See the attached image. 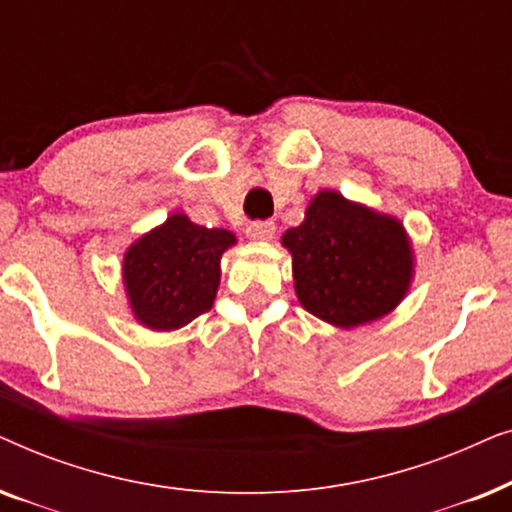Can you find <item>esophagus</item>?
<instances>
[{
    "mask_svg": "<svg viewBox=\"0 0 512 512\" xmlns=\"http://www.w3.org/2000/svg\"><path fill=\"white\" fill-rule=\"evenodd\" d=\"M275 230L277 228L272 221H254V223H249L247 235L251 237V240H272Z\"/></svg>",
    "mask_w": 512,
    "mask_h": 512,
    "instance_id": "34e87169",
    "label": "esophagus"
}]
</instances>
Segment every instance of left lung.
<instances>
[{"label":"left lung","instance_id":"left-lung-1","mask_svg":"<svg viewBox=\"0 0 512 512\" xmlns=\"http://www.w3.org/2000/svg\"><path fill=\"white\" fill-rule=\"evenodd\" d=\"M300 305L338 328L382 319L405 298L415 261L403 223L335 191L310 200L282 235Z\"/></svg>","mask_w":512,"mask_h":512}]
</instances>
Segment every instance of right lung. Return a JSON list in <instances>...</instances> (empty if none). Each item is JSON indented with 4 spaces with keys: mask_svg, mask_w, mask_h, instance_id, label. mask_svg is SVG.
Wrapping results in <instances>:
<instances>
[{
    "mask_svg": "<svg viewBox=\"0 0 512 512\" xmlns=\"http://www.w3.org/2000/svg\"><path fill=\"white\" fill-rule=\"evenodd\" d=\"M237 240L230 230L205 228L186 214L139 237L123 256V284L139 324L174 331L212 310L221 256Z\"/></svg>",
    "mask_w": 512,
    "mask_h": 512,
    "instance_id": "obj_1",
    "label": "right lung"
}]
</instances>
